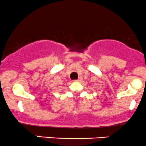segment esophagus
<instances>
[{"label":"esophagus","mask_w":146,"mask_h":146,"mask_svg":"<svg viewBox=\"0 0 146 146\" xmlns=\"http://www.w3.org/2000/svg\"><path fill=\"white\" fill-rule=\"evenodd\" d=\"M81 80H82V78L81 77H80V78H78V80H74V81H75V82H80V81H81Z\"/></svg>","instance_id":"esophagus-1"}]
</instances>
